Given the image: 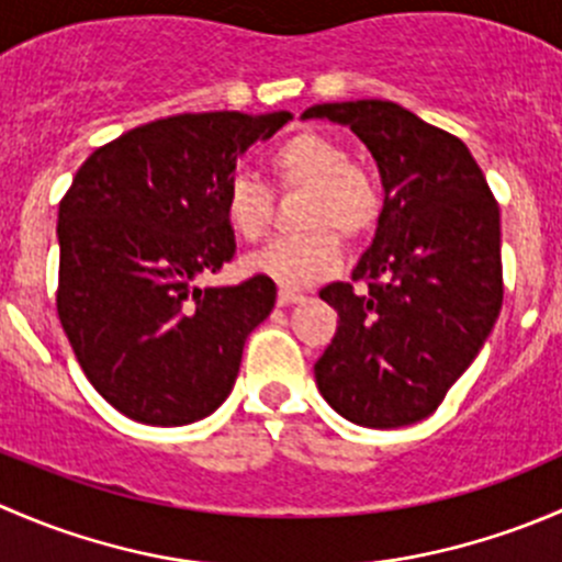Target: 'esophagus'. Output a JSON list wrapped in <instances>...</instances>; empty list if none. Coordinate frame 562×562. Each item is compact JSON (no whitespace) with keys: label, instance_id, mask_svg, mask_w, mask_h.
<instances>
[{"label":"esophagus","instance_id":"1","mask_svg":"<svg viewBox=\"0 0 562 562\" xmlns=\"http://www.w3.org/2000/svg\"><path fill=\"white\" fill-rule=\"evenodd\" d=\"M302 293H296V291H285V288H282L280 293H277V302H280V307H288V304H299L302 302Z\"/></svg>","mask_w":562,"mask_h":562}]
</instances>
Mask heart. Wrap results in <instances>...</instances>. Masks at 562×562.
<instances>
[{"label":"heart","instance_id":"b5f03b06","mask_svg":"<svg viewBox=\"0 0 562 562\" xmlns=\"http://www.w3.org/2000/svg\"><path fill=\"white\" fill-rule=\"evenodd\" d=\"M271 171L282 190H304L299 236H285L247 255L249 274L266 277L282 288H307L326 280L342 263V241L372 234L381 220L383 198L375 179L353 166L339 140L317 133H299L271 155ZM274 212L271 192L255 176L234 173L223 187V214L239 239L255 241L266 234Z\"/></svg>","mask_w":562,"mask_h":562}]
</instances>
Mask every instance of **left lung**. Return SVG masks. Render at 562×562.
<instances>
[{"mask_svg": "<svg viewBox=\"0 0 562 562\" xmlns=\"http://www.w3.org/2000/svg\"><path fill=\"white\" fill-rule=\"evenodd\" d=\"M302 119L350 127L386 192L375 239L350 274L370 291H321L339 326L315 364L317 391L359 427H407L438 411L501 315V209L468 146L407 108L353 100Z\"/></svg>", "mask_w": 562, "mask_h": 562, "instance_id": "8db88e82", "label": "left lung"}]
</instances>
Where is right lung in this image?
<instances>
[{
    "label": "right lung",
    "mask_w": 562,
    "mask_h": 562,
    "mask_svg": "<svg viewBox=\"0 0 562 562\" xmlns=\"http://www.w3.org/2000/svg\"><path fill=\"white\" fill-rule=\"evenodd\" d=\"M288 111L181 113L130 130L78 168L59 203V310L83 375L119 413L151 427L212 416L277 285L198 288L236 252L223 187L236 157Z\"/></svg>",
    "instance_id": "right-lung-1"
}]
</instances>
